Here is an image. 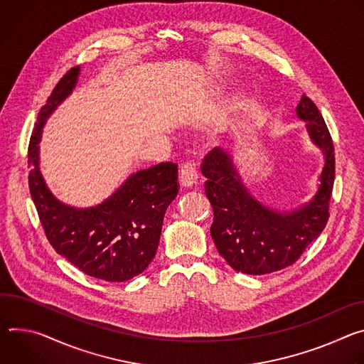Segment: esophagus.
I'll list each match as a JSON object with an SVG mask.
<instances>
[{
  "label": "esophagus",
  "mask_w": 364,
  "mask_h": 364,
  "mask_svg": "<svg viewBox=\"0 0 364 364\" xmlns=\"http://www.w3.org/2000/svg\"><path fill=\"white\" fill-rule=\"evenodd\" d=\"M196 179H198V171L195 164H192V161H185V164H182L179 169L181 185L185 188H189L196 182Z\"/></svg>",
  "instance_id": "esophagus-1"
}]
</instances>
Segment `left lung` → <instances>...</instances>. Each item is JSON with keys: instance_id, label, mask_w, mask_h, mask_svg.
Listing matches in <instances>:
<instances>
[{"instance_id": "left-lung-1", "label": "left lung", "mask_w": 364, "mask_h": 364, "mask_svg": "<svg viewBox=\"0 0 364 364\" xmlns=\"http://www.w3.org/2000/svg\"><path fill=\"white\" fill-rule=\"evenodd\" d=\"M296 114L306 121L312 141L326 153L321 185L309 204L277 213L260 204L241 183L231 157L213 149L200 171L214 210L211 235L218 253L237 272L266 274L294 264L326 228L336 178L334 144L318 107L302 97Z\"/></svg>"}]
</instances>
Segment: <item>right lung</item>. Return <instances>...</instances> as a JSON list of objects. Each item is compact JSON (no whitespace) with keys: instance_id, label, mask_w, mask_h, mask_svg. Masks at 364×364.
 Instances as JSON below:
<instances>
[{"instance_id":"add662e5","label":"right lung","mask_w":364,"mask_h":364,"mask_svg":"<svg viewBox=\"0 0 364 364\" xmlns=\"http://www.w3.org/2000/svg\"><path fill=\"white\" fill-rule=\"evenodd\" d=\"M79 68L68 70L40 108L28 144V188L52 247L84 273L107 282L140 274L153 260L169 204L179 191L178 165L165 161L132 175L98 207L77 210L50 193L38 171V140L50 112L72 92Z\"/></svg>"}]
</instances>
